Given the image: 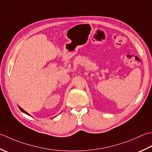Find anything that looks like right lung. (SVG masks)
Wrapping results in <instances>:
<instances>
[{"instance_id":"1","label":"right lung","mask_w":152,"mask_h":152,"mask_svg":"<svg viewBox=\"0 0 152 152\" xmlns=\"http://www.w3.org/2000/svg\"><path fill=\"white\" fill-rule=\"evenodd\" d=\"M19 107V109H20V111H22L23 113H26V114H27V115H29V114L28 113H27V112H26V111H24V110H23V109H22V108H21V107Z\"/></svg>"}]
</instances>
